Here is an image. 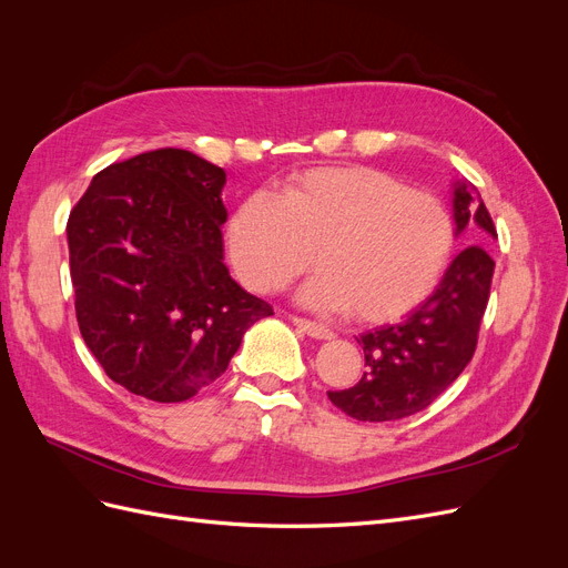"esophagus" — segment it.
Masks as SVG:
<instances>
[{
    "label": "esophagus",
    "mask_w": 568,
    "mask_h": 568,
    "mask_svg": "<svg viewBox=\"0 0 568 568\" xmlns=\"http://www.w3.org/2000/svg\"><path fill=\"white\" fill-rule=\"evenodd\" d=\"M291 322H294L298 329L303 332V334H307L311 338H320V341H326V338H332L334 334L326 329V326H322V324H317V322H311V320H305V317H291Z\"/></svg>",
    "instance_id": "esophagus-1"
}]
</instances>
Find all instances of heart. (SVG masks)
Segmentation results:
<instances>
[{
	"label": "heart",
	"mask_w": 568,
	"mask_h": 568,
	"mask_svg": "<svg viewBox=\"0 0 568 568\" xmlns=\"http://www.w3.org/2000/svg\"><path fill=\"white\" fill-rule=\"evenodd\" d=\"M225 246L244 286L270 294L315 261L301 301L390 322L440 284L455 246L445 203L384 170L329 165L288 175L280 196L253 192L236 205Z\"/></svg>",
	"instance_id": "heart-1"
}]
</instances>
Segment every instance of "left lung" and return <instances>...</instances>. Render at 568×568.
Instances as JSON below:
<instances>
[{"mask_svg": "<svg viewBox=\"0 0 568 568\" xmlns=\"http://www.w3.org/2000/svg\"><path fill=\"white\" fill-rule=\"evenodd\" d=\"M455 234L467 232L464 248L440 284L400 324L357 336L365 374L329 400L357 422H395L426 409L448 388L476 351L495 263L488 253L497 239L490 213L476 186L457 180L453 189Z\"/></svg>", "mask_w": 568, "mask_h": 568, "instance_id": "8db88e82", "label": "left lung"}]
</instances>
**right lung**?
Instances as JSON below:
<instances>
[{"label":"right lung","instance_id":"right-lung-1","mask_svg":"<svg viewBox=\"0 0 568 568\" xmlns=\"http://www.w3.org/2000/svg\"><path fill=\"white\" fill-rule=\"evenodd\" d=\"M225 170L184 149L94 175L68 217L80 334L109 379L156 403L213 384L272 305L225 265Z\"/></svg>","mask_w":568,"mask_h":568}]
</instances>
